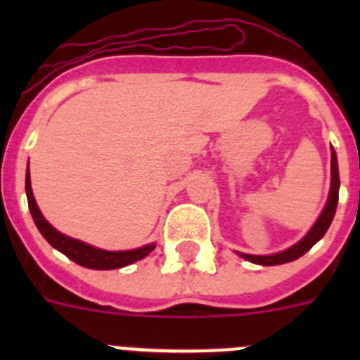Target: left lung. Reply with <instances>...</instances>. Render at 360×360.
Listing matches in <instances>:
<instances>
[{
    "instance_id": "obj_1",
    "label": "left lung",
    "mask_w": 360,
    "mask_h": 360,
    "mask_svg": "<svg viewBox=\"0 0 360 360\" xmlns=\"http://www.w3.org/2000/svg\"><path fill=\"white\" fill-rule=\"evenodd\" d=\"M339 186H341V182H339L337 155L332 148V187H330L328 202H326V205H324L323 212H321V216L317 218L316 224H314V227L308 231L307 236H304L301 241H297L295 245H292L290 249L283 250V252H278V254H270V256H252V254H243V252H238V254H240L241 257H245V259H249L250 263H256V265H263V266L283 265V263L294 262V259L303 256L304 252H308V250H310L311 247H314V245L324 236V232L328 231L333 216H335L337 202H339Z\"/></svg>"
}]
</instances>
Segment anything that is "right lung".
<instances>
[{"label": "right lung", "instance_id": "1", "mask_svg": "<svg viewBox=\"0 0 360 360\" xmlns=\"http://www.w3.org/2000/svg\"><path fill=\"white\" fill-rule=\"evenodd\" d=\"M25 189H27L28 209H30V214L32 218H34V224L39 229V232L43 234L44 240L49 241L53 249H57L59 252L65 254L66 257H70V259L77 263V265L94 270L122 269V266H128L131 265V263L142 259V257H146L153 249H155V243H151L135 250H119V252H111V250L97 249V247H91V245L84 243V241L65 236V234H61L57 229H53L52 225L44 219V216L41 214L39 207H37L36 203V198H34V193H32L30 169H27Z\"/></svg>", "mask_w": 360, "mask_h": 360}]
</instances>
